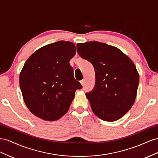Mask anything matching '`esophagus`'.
Instances as JSON below:
<instances>
[{
	"label": "esophagus",
	"instance_id": "1",
	"mask_svg": "<svg viewBox=\"0 0 158 158\" xmlns=\"http://www.w3.org/2000/svg\"><path fill=\"white\" fill-rule=\"evenodd\" d=\"M80 83H81V84L82 86H84V85H85V81H84L83 79V80H81V81Z\"/></svg>",
	"mask_w": 158,
	"mask_h": 158
}]
</instances>
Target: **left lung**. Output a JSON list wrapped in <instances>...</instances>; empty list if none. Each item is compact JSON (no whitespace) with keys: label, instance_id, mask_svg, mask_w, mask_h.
I'll return each mask as SVG.
<instances>
[{"label":"left lung","instance_id":"obj_1","mask_svg":"<svg viewBox=\"0 0 158 158\" xmlns=\"http://www.w3.org/2000/svg\"><path fill=\"white\" fill-rule=\"evenodd\" d=\"M77 50L95 71V85L86 93L93 112L105 121L120 119L131 109L136 97V66L119 49L105 43L77 44Z\"/></svg>","mask_w":158,"mask_h":158}]
</instances>
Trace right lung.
<instances>
[{
  "label": "right lung",
  "mask_w": 158,
  "mask_h": 158,
  "mask_svg": "<svg viewBox=\"0 0 158 158\" xmlns=\"http://www.w3.org/2000/svg\"><path fill=\"white\" fill-rule=\"evenodd\" d=\"M75 53L74 44L59 41L38 49L26 61L20 87L31 113L53 121L68 111L76 90L82 89L69 64Z\"/></svg>",
  "instance_id": "add662e5"
}]
</instances>
